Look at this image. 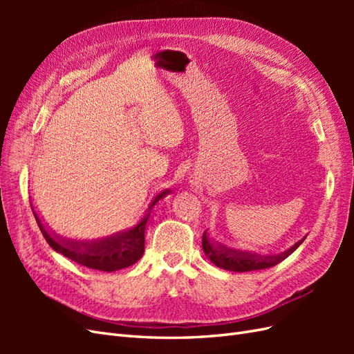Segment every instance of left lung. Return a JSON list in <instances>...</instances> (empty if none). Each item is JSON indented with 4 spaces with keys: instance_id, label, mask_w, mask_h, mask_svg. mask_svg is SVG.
<instances>
[{
    "instance_id": "obj_1",
    "label": "left lung",
    "mask_w": 354,
    "mask_h": 354,
    "mask_svg": "<svg viewBox=\"0 0 354 354\" xmlns=\"http://www.w3.org/2000/svg\"><path fill=\"white\" fill-rule=\"evenodd\" d=\"M306 236L294 243L291 248L276 254V255H260L255 252H246V251H239V250H233L227 248L216 241H212L209 238L208 232H203L202 236V250L205 252L208 259L216 264L220 269L229 270V272H251V270H261V269H269L272 266H276L277 263H281L285 260L286 257L291 255L299 245L304 242Z\"/></svg>"
}]
</instances>
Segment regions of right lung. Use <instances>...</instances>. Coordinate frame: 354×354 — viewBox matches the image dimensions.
I'll use <instances>...</instances> for the list:
<instances>
[{"label": "right lung", "instance_id": "1", "mask_svg": "<svg viewBox=\"0 0 354 354\" xmlns=\"http://www.w3.org/2000/svg\"><path fill=\"white\" fill-rule=\"evenodd\" d=\"M168 194V189L158 194L151 202V205H149L143 218L138 221L134 227L122 232H116L115 234H111L108 238L94 241H73L59 236L55 232H51L46 224H42L34 205H32V202L30 207L39 226V230L44 234L48 245L56 252L68 257L69 260L81 266L90 267V269L102 272H115L120 269H125L128 266H133L142 259V255L145 252V229L149 216H151V209L155 207V203L159 199H162Z\"/></svg>", "mask_w": 354, "mask_h": 354}]
</instances>
